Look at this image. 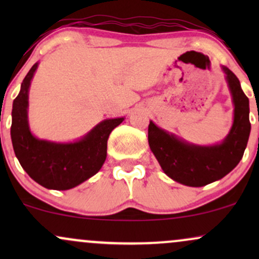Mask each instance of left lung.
I'll return each instance as SVG.
<instances>
[{
    "instance_id": "8db88e82",
    "label": "left lung",
    "mask_w": 259,
    "mask_h": 259,
    "mask_svg": "<svg viewBox=\"0 0 259 259\" xmlns=\"http://www.w3.org/2000/svg\"><path fill=\"white\" fill-rule=\"evenodd\" d=\"M222 70L233 97L234 121L221 144H190L157 126L152 120L148 125V145L160 168L183 185L200 187L224 178L239 164L247 146L251 133L248 99L236 75L224 65Z\"/></svg>"
}]
</instances>
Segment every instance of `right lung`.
I'll list each match as a JSON object with an SVG mask.
<instances>
[{"mask_svg": "<svg viewBox=\"0 0 259 259\" xmlns=\"http://www.w3.org/2000/svg\"><path fill=\"white\" fill-rule=\"evenodd\" d=\"M35 63L23 80L13 101L11 138L20 165L32 180L50 190H69L80 185L102 168L109 134L124 118L105 119L74 142L37 139L29 127V89L36 72Z\"/></svg>", "mask_w": 259, "mask_h": 259, "instance_id": "add662e5", "label": "right lung"}]
</instances>
